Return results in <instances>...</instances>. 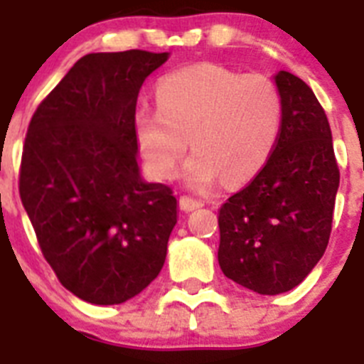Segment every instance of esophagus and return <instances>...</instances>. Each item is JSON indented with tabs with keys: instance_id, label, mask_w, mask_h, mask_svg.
<instances>
[{
	"instance_id": "34e87169",
	"label": "esophagus",
	"mask_w": 364,
	"mask_h": 364,
	"mask_svg": "<svg viewBox=\"0 0 364 364\" xmlns=\"http://www.w3.org/2000/svg\"><path fill=\"white\" fill-rule=\"evenodd\" d=\"M180 210L182 211H195L198 210V208H202V200H198V198H193V197H188V195H184V197H180Z\"/></svg>"
}]
</instances>
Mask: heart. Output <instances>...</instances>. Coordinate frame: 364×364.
Wrapping results in <instances>:
<instances>
[{
  "mask_svg": "<svg viewBox=\"0 0 364 364\" xmlns=\"http://www.w3.org/2000/svg\"><path fill=\"white\" fill-rule=\"evenodd\" d=\"M159 107L134 114V136L149 171L169 178L184 154L191 188L205 189L218 176L240 184L260 171L281 129L277 87L262 74H239L213 63L176 70L156 87Z\"/></svg>",
  "mask_w": 364,
  "mask_h": 364,
  "instance_id": "heart-1",
  "label": "heart"
}]
</instances>
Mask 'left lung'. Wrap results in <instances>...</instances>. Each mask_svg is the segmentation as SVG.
<instances>
[{"mask_svg": "<svg viewBox=\"0 0 364 364\" xmlns=\"http://www.w3.org/2000/svg\"><path fill=\"white\" fill-rule=\"evenodd\" d=\"M282 118L259 175L218 211V264L228 279L260 295L294 290L328 246L339 189L332 131L306 83L279 70Z\"/></svg>", "mask_w": 364, "mask_h": 364, "instance_id": "8db88e82", "label": "left lung"}]
</instances>
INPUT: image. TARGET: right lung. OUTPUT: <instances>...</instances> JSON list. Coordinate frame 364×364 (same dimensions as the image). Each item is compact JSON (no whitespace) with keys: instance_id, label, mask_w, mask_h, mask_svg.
Wrapping results in <instances>:
<instances>
[{"instance_id":"obj_1","label":"right lung","mask_w":364,"mask_h":364,"mask_svg":"<svg viewBox=\"0 0 364 364\" xmlns=\"http://www.w3.org/2000/svg\"><path fill=\"white\" fill-rule=\"evenodd\" d=\"M167 58L87 54L28 124L19 197L58 281L91 304L129 301L166 262L176 198L144 180L134 114L140 87Z\"/></svg>"}]
</instances>
